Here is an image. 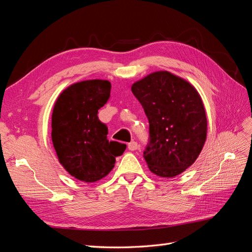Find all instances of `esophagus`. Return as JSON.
I'll return each mask as SVG.
<instances>
[{"label":"esophagus","instance_id":"obj_1","mask_svg":"<svg viewBox=\"0 0 252 252\" xmlns=\"http://www.w3.org/2000/svg\"><path fill=\"white\" fill-rule=\"evenodd\" d=\"M138 147H139L138 143L134 142V141H132V142H130V143L128 144V149H129V150H131V151L136 150V149H138Z\"/></svg>","mask_w":252,"mask_h":252}]
</instances>
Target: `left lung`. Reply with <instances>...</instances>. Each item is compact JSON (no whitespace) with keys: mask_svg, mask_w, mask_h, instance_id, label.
I'll return each mask as SVG.
<instances>
[{"mask_svg":"<svg viewBox=\"0 0 252 252\" xmlns=\"http://www.w3.org/2000/svg\"><path fill=\"white\" fill-rule=\"evenodd\" d=\"M131 91L149 122L144 158L151 172L172 178L185 171L201 154L207 134L202 98L191 84L168 71L135 82Z\"/></svg>","mask_w":252,"mask_h":252,"instance_id":"obj_1","label":"left lung"}]
</instances>
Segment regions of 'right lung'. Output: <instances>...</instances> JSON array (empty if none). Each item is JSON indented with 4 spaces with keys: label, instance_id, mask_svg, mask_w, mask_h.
I'll return each instance as SVG.
<instances>
[{
    "label": "right lung",
    "instance_id": "right-lung-1",
    "mask_svg": "<svg viewBox=\"0 0 252 252\" xmlns=\"http://www.w3.org/2000/svg\"><path fill=\"white\" fill-rule=\"evenodd\" d=\"M110 89L106 80L75 83L59 95L53 107L51 139L59 161L70 175L86 183L106 177L126 148L107 140L108 128L97 117Z\"/></svg>",
    "mask_w": 252,
    "mask_h": 252
}]
</instances>
